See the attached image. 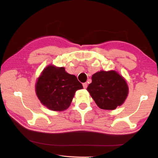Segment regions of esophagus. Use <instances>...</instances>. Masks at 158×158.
Instances as JSON below:
<instances>
[{
  "instance_id": "obj_1",
  "label": "esophagus",
  "mask_w": 158,
  "mask_h": 158,
  "mask_svg": "<svg viewBox=\"0 0 158 158\" xmlns=\"http://www.w3.org/2000/svg\"><path fill=\"white\" fill-rule=\"evenodd\" d=\"M83 88L84 89H86L87 88V87H88V83H83Z\"/></svg>"
}]
</instances>
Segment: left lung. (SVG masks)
Wrapping results in <instances>:
<instances>
[{"label": "left lung", "mask_w": 158, "mask_h": 158, "mask_svg": "<svg viewBox=\"0 0 158 158\" xmlns=\"http://www.w3.org/2000/svg\"><path fill=\"white\" fill-rule=\"evenodd\" d=\"M87 90L99 108L112 110L124 103L129 88L125 79L116 71L101 70L92 75Z\"/></svg>", "instance_id": "1"}]
</instances>
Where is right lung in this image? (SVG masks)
<instances>
[{
	"instance_id": "right-lung-1",
	"label": "right lung",
	"mask_w": 158,
	"mask_h": 158,
	"mask_svg": "<svg viewBox=\"0 0 158 158\" xmlns=\"http://www.w3.org/2000/svg\"><path fill=\"white\" fill-rule=\"evenodd\" d=\"M83 88L76 76L64 67L49 65L44 69L35 84L39 100L49 110L64 111L69 108L77 89Z\"/></svg>"
}]
</instances>
